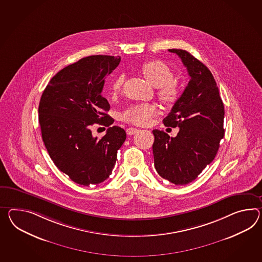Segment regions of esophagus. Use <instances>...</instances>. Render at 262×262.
<instances>
[{"instance_id":"obj_1","label":"esophagus","mask_w":262,"mask_h":262,"mask_svg":"<svg viewBox=\"0 0 262 262\" xmlns=\"http://www.w3.org/2000/svg\"><path fill=\"white\" fill-rule=\"evenodd\" d=\"M126 132H127L128 135H133V134H136L138 132V129L135 128H128L126 129Z\"/></svg>"}]
</instances>
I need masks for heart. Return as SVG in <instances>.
<instances>
[{"mask_svg": "<svg viewBox=\"0 0 262 262\" xmlns=\"http://www.w3.org/2000/svg\"><path fill=\"white\" fill-rule=\"evenodd\" d=\"M141 71L154 87H158L157 95L160 100L166 104H172L177 101L180 96L178 84L173 80L172 70L161 60H149L142 65ZM125 76L119 75L111 83V94L116 96L120 94ZM157 108L152 103H137L128 106L121 115L123 121L137 126L147 125L150 118L156 115Z\"/></svg>", "mask_w": 262, "mask_h": 262, "instance_id": "heart-1", "label": "heart"}]
</instances>
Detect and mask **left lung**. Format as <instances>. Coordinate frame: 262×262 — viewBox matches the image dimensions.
Masks as SVG:
<instances>
[{
    "mask_svg": "<svg viewBox=\"0 0 262 262\" xmlns=\"http://www.w3.org/2000/svg\"><path fill=\"white\" fill-rule=\"evenodd\" d=\"M168 51L182 59L190 80L163 120L166 127H178L177 136L152 130L154 166L162 178L187 185L217 154L224 135V106L214 77L203 62L185 50Z\"/></svg>",
    "mask_w": 262,
    "mask_h": 262,
    "instance_id": "obj_1",
    "label": "left lung"
}]
</instances>
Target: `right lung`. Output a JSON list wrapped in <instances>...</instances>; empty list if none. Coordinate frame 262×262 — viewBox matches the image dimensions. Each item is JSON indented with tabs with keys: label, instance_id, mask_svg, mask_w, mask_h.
Wrapping results in <instances>:
<instances>
[{
	"label": "right lung",
	"instance_id": "right-lung-1",
	"mask_svg": "<svg viewBox=\"0 0 262 262\" xmlns=\"http://www.w3.org/2000/svg\"><path fill=\"white\" fill-rule=\"evenodd\" d=\"M120 57L90 56L59 71L46 86L38 105V123L45 147L60 171L78 185H97L112 174L126 132L111 127L108 100L102 96L105 78ZM108 126L100 140L90 127Z\"/></svg>",
	"mask_w": 262,
	"mask_h": 262
}]
</instances>
